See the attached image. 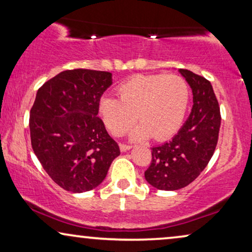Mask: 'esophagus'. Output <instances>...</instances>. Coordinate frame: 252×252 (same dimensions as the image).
Instances as JSON below:
<instances>
[{"mask_svg":"<svg viewBox=\"0 0 252 252\" xmlns=\"http://www.w3.org/2000/svg\"><path fill=\"white\" fill-rule=\"evenodd\" d=\"M119 148H120V150H122L123 153H124V151H127V150L132 149V146H129V144H124V143H120Z\"/></svg>","mask_w":252,"mask_h":252,"instance_id":"obj_1","label":"esophagus"}]
</instances>
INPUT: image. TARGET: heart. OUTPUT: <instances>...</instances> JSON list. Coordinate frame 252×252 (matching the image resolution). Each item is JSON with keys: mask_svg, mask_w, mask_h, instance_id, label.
Returning <instances> with one entry per match:
<instances>
[{"mask_svg": "<svg viewBox=\"0 0 252 252\" xmlns=\"http://www.w3.org/2000/svg\"><path fill=\"white\" fill-rule=\"evenodd\" d=\"M117 93L119 98L103 96L98 103L99 117L113 135H124L136 118L140 125L130 133L133 140L150 135L161 140L177 132L184 122L189 87L180 75H134Z\"/></svg>", "mask_w": 252, "mask_h": 252, "instance_id": "heart-1", "label": "heart"}]
</instances>
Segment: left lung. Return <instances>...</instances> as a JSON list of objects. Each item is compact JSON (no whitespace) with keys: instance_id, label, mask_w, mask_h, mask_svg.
<instances>
[{"instance_id":"left-lung-1","label":"left lung","mask_w":252,"mask_h":252,"mask_svg":"<svg viewBox=\"0 0 252 252\" xmlns=\"http://www.w3.org/2000/svg\"><path fill=\"white\" fill-rule=\"evenodd\" d=\"M179 73L191 88V112L173 139L151 149L144 172L148 184L160 190H178L201 174L215 153L221 120L211 82L189 70Z\"/></svg>"}]
</instances>
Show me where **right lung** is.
<instances>
[{"label": "right lung", "mask_w": 252, "mask_h": 252, "mask_svg": "<svg viewBox=\"0 0 252 252\" xmlns=\"http://www.w3.org/2000/svg\"><path fill=\"white\" fill-rule=\"evenodd\" d=\"M111 85L110 72L77 68L55 75L36 93L30 113L33 151L65 190L96 188L120 155L97 117L99 99Z\"/></svg>", "instance_id": "right-lung-1"}]
</instances>
